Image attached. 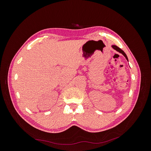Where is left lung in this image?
Listing matches in <instances>:
<instances>
[{
    "mask_svg": "<svg viewBox=\"0 0 151 151\" xmlns=\"http://www.w3.org/2000/svg\"><path fill=\"white\" fill-rule=\"evenodd\" d=\"M112 47H113V48H114L115 50H116L117 51H118V52H121V53H122L124 56H125V58H126V59L128 61H129V60H128V58H127V55L125 54V53L121 49V48H119V47H117V46H116V45H112Z\"/></svg>",
    "mask_w": 151,
    "mask_h": 151,
    "instance_id": "left-lung-1",
    "label": "left lung"
}]
</instances>
